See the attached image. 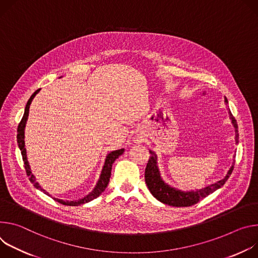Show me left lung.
<instances>
[{
    "mask_svg": "<svg viewBox=\"0 0 258 258\" xmlns=\"http://www.w3.org/2000/svg\"><path fill=\"white\" fill-rule=\"evenodd\" d=\"M224 101H225V104H227L226 97L224 98ZM230 118L236 129V142H238L239 140L238 124L231 111H230ZM150 153L152 154V156L150 157L147 168H146V173H145L146 183L150 191L153 194V196L157 200H159L160 202L166 205L173 206V207H188L197 204L200 200L204 199L205 197L209 196L210 194H212L213 191L221 187L225 183V181L228 179V177L231 176L234 170V164H233L230 170H228V172L226 173V175L222 179L218 180L217 182L197 190L181 191L179 189H175L173 187L169 186L162 180L158 166H157V156L152 151H150Z\"/></svg>",
    "mask_w": 258,
    "mask_h": 258,
    "instance_id": "left-lung-1",
    "label": "left lung"
}]
</instances>
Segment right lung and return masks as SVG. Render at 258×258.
Returning a JSON list of instances; mask_svg holds the SVG:
<instances>
[{
	"mask_svg": "<svg viewBox=\"0 0 258 258\" xmlns=\"http://www.w3.org/2000/svg\"><path fill=\"white\" fill-rule=\"evenodd\" d=\"M41 89H38L32 96L31 98L28 99L26 105H25V109H24V113H23V117L18 125V128H17V144H18V147L21 151V155H22V160H23V163H24V167H25V171H26V174L28 176V178H30V181L34 184V186L38 189H41L43 190L45 194L48 195V192L43 189L40 184L36 181V177L32 174L31 172V167L30 165H28V162H27V159H26V151H25V148H24V128H25V124H26V120H27V117H28V111H30V105L34 99V97L36 96L37 93H39ZM124 153V149H121V150H118V151H113L111 153H109L107 156H106V159H105V162H104V166L102 168V171H101V174H100V177H99V180L96 184V186L94 187V189L86 197H84L83 199L79 200V201H62V200H59V199H54L55 201H57L58 203L62 204V205H67V206H79V205H82L84 203H88L90 201H92V200L96 199L97 197H99L101 195V192L106 188L107 184H108V181H109V177H110V171H111V166H112V163L116 161V159L119 158V156H121L122 154Z\"/></svg>",
	"mask_w": 258,
	"mask_h": 258,
	"instance_id": "1",
	"label": "right lung"
}]
</instances>
